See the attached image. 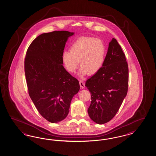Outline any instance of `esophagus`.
Segmentation results:
<instances>
[{
    "label": "esophagus",
    "instance_id": "esophagus-1",
    "mask_svg": "<svg viewBox=\"0 0 156 156\" xmlns=\"http://www.w3.org/2000/svg\"><path fill=\"white\" fill-rule=\"evenodd\" d=\"M79 82H80V87L82 89H84V87H85V84L83 83V82L82 80H80L79 81Z\"/></svg>",
    "mask_w": 156,
    "mask_h": 156
}]
</instances>
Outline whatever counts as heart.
I'll use <instances>...</instances> for the list:
<instances>
[{
  "instance_id": "heart-1",
  "label": "heart",
  "mask_w": 156,
  "mask_h": 156,
  "mask_svg": "<svg viewBox=\"0 0 156 156\" xmlns=\"http://www.w3.org/2000/svg\"><path fill=\"white\" fill-rule=\"evenodd\" d=\"M105 53L106 46L101 39L83 36L74 42L70 51H63L62 61L66 69L70 73L76 72L80 61V76H83L88 73L93 75L101 69Z\"/></svg>"
}]
</instances>
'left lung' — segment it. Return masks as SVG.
<instances>
[{"mask_svg": "<svg viewBox=\"0 0 156 156\" xmlns=\"http://www.w3.org/2000/svg\"><path fill=\"white\" fill-rule=\"evenodd\" d=\"M128 78L126 56L113 38L101 69L86 82L91 95L88 114L94 122L103 124L115 116L126 97Z\"/></svg>", "mask_w": 156, "mask_h": 156, "instance_id": "8db88e82", "label": "left lung"}]
</instances>
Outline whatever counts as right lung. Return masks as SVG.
Masks as SVG:
<instances>
[{
    "label": "right lung",
    "mask_w": 156,
    "mask_h": 156,
    "mask_svg": "<svg viewBox=\"0 0 156 156\" xmlns=\"http://www.w3.org/2000/svg\"><path fill=\"white\" fill-rule=\"evenodd\" d=\"M66 30L42 34L28 47L24 70L30 97L38 112L55 123L66 118L73 97L80 89L78 80L64 68L62 55L67 39Z\"/></svg>",
    "instance_id": "right-lung-1"
}]
</instances>
